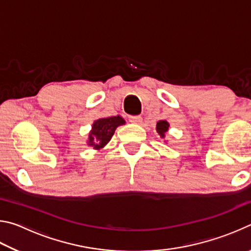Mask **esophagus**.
<instances>
[{"label": "esophagus", "instance_id": "1", "mask_svg": "<svg viewBox=\"0 0 251 251\" xmlns=\"http://www.w3.org/2000/svg\"><path fill=\"white\" fill-rule=\"evenodd\" d=\"M129 122L131 124H142L143 123V118L141 116H129Z\"/></svg>", "mask_w": 251, "mask_h": 251}]
</instances>
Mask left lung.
<instances>
[{
  "instance_id": "obj_1",
  "label": "left lung",
  "mask_w": 251,
  "mask_h": 251,
  "mask_svg": "<svg viewBox=\"0 0 251 251\" xmlns=\"http://www.w3.org/2000/svg\"><path fill=\"white\" fill-rule=\"evenodd\" d=\"M169 128V123L167 121H159L157 122L156 124V130L158 133L159 137L161 139H165V136H166V133L168 131ZM165 143H167L166 141H164Z\"/></svg>"
}]
</instances>
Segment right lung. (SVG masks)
Listing matches in <instances>:
<instances>
[{
  "instance_id": "add662e5",
  "label": "right lung",
  "mask_w": 251,
  "mask_h": 251,
  "mask_svg": "<svg viewBox=\"0 0 251 251\" xmlns=\"http://www.w3.org/2000/svg\"><path fill=\"white\" fill-rule=\"evenodd\" d=\"M125 123L124 118L120 115L96 120L88 133L87 146L93 147L95 151H101L112 139L117 127L125 125Z\"/></svg>"
}]
</instances>
